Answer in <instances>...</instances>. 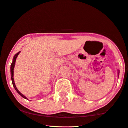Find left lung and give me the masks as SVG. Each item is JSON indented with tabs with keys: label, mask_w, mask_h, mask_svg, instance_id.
<instances>
[{
	"label": "left lung",
	"mask_w": 128,
	"mask_h": 128,
	"mask_svg": "<svg viewBox=\"0 0 128 128\" xmlns=\"http://www.w3.org/2000/svg\"><path fill=\"white\" fill-rule=\"evenodd\" d=\"M118 74H119V71H118Z\"/></svg>",
	"instance_id": "left-lung-1"
}]
</instances>
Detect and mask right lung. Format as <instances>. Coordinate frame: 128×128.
Instances as JSON below:
<instances>
[{"label":"right lung","instance_id":"obj_1","mask_svg":"<svg viewBox=\"0 0 128 128\" xmlns=\"http://www.w3.org/2000/svg\"><path fill=\"white\" fill-rule=\"evenodd\" d=\"M20 52H18L16 54H15V56L14 57V58H13V61H12V64L11 65V80H12V85L14 87V88L15 89V90H16V92L19 93V94L22 97H23V98H26V99H27L26 97L24 96L23 94H22L21 93H20L19 90H18V89L15 86V82H14V78H13V76H14V66H15V62H16V59L17 57L18 56V54H19Z\"/></svg>","mask_w":128,"mask_h":128}]
</instances>
